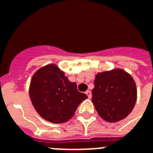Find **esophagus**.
Instances as JSON below:
<instances>
[{
  "label": "esophagus",
  "mask_w": 153,
  "mask_h": 153,
  "mask_svg": "<svg viewBox=\"0 0 153 153\" xmlns=\"http://www.w3.org/2000/svg\"><path fill=\"white\" fill-rule=\"evenodd\" d=\"M85 93H86V95L88 96V97L89 98H91L92 97V93H91V92H90L89 90H88V91H86V92H85Z\"/></svg>",
  "instance_id": "1"
}]
</instances>
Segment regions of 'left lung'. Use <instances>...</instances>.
<instances>
[{
	"label": "left lung",
	"instance_id": "1",
	"mask_svg": "<svg viewBox=\"0 0 153 153\" xmlns=\"http://www.w3.org/2000/svg\"><path fill=\"white\" fill-rule=\"evenodd\" d=\"M92 93V101L99 116L110 123L127 117L137 101L133 78L120 68L97 73Z\"/></svg>",
	"mask_w": 153,
	"mask_h": 153
}]
</instances>
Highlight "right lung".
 I'll use <instances>...</instances> for the list:
<instances>
[{
  "label": "right lung",
  "mask_w": 153,
  "mask_h": 153,
  "mask_svg": "<svg viewBox=\"0 0 153 153\" xmlns=\"http://www.w3.org/2000/svg\"><path fill=\"white\" fill-rule=\"evenodd\" d=\"M29 97L42 118L52 123L68 121L80 103L88 98L80 93L75 82H70L64 72L53 64L34 73L29 86Z\"/></svg>",
  "instance_id": "add662e5"
}]
</instances>
